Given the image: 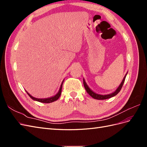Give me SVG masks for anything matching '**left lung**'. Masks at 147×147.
I'll use <instances>...</instances> for the list:
<instances>
[{
	"label": "left lung",
	"instance_id": "1",
	"mask_svg": "<svg viewBox=\"0 0 147 147\" xmlns=\"http://www.w3.org/2000/svg\"><path fill=\"white\" fill-rule=\"evenodd\" d=\"M126 75L127 74H126L125 76H124L123 81L121 82V83L120 84V85L119 86V87L117 89V90L115 91V92H113V93H111V94H107V95H100V94H96V93L93 92L91 90H90V88L88 87V86L86 84L85 81H84V80L83 79V84H84V88H85V90L86 91V92L88 93L89 94H90L92 98H94L95 99H98V100H104V99H109L110 98V97H112L115 96H116L118 93L121 91V88H122V86L123 85V83L124 82V80H125V78H126Z\"/></svg>",
	"mask_w": 147,
	"mask_h": 147
}]
</instances>
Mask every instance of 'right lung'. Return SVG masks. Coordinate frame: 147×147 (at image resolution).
<instances>
[{
  "mask_svg": "<svg viewBox=\"0 0 147 147\" xmlns=\"http://www.w3.org/2000/svg\"><path fill=\"white\" fill-rule=\"evenodd\" d=\"M63 82H64V81L63 82V83H62V84H61L60 89H59V92H57V94H56L55 96H53V97H50V98H47V99H37V98H35V97H32L31 95H30L27 91H26V92L28 93V94L30 96V98L34 100H37V101L40 102H42V103H51V102L56 101V100H57V99H58L59 98V97H60V96H61V94L62 87H63Z\"/></svg>",
  "mask_w": 147,
  "mask_h": 147,
  "instance_id": "add662e5",
  "label": "right lung"
}]
</instances>
